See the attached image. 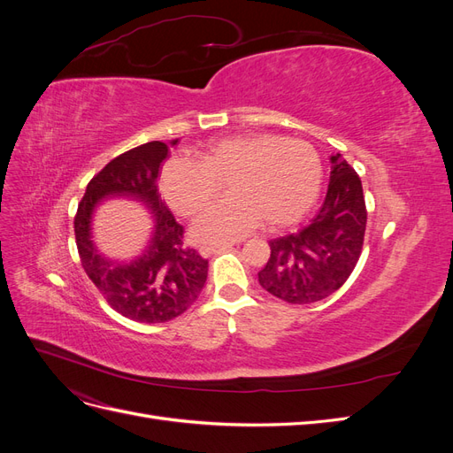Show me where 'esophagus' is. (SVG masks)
Segmentation results:
<instances>
[{"instance_id": "1", "label": "esophagus", "mask_w": 453, "mask_h": 453, "mask_svg": "<svg viewBox=\"0 0 453 453\" xmlns=\"http://www.w3.org/2000/svg\"><path fill=\"white\" fill-rule=\"evenodd\" d=\"M228 248H232V243H226V242H223V243H210V245H202V248H200V255H202V257H210V255H213V253L225 251V250H228Z\"/></svg>"}]
</instances>
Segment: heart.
<instances>
[{
    "label": "heart",
    "instance_id": "heart-1",
    "mask_svg": "<svg viewBox=\"0 0 453 453\" xmlns=\"http://www.w3.org/2000/svg\"><path fill=\"white\" fill-rule=\"evenodd\" d=\"M226 181L228 198L205 210L193 226L198 242L236 240L260 223L270 230L298 223L319 196L323 164L311 143L273 134L230 135L172 158L160 172L170 208L195 217Z\"/></svg>",
    "mask_w": 453,
    "mask_h": 453
}]
</instances>
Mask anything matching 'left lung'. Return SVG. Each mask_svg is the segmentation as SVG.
<instances>
[{
  "mask_svg": "<svg viewBox=\"0 0 453 453\" xmlns=\"http://www.w3.org/2000/svg\"><path fill=\"white\" fill-rule=\"evenodd\" d=\"M366 228L359 175L340 153L331 155V180L319 213L296 234L270 242L258 283L289 304L331 296L357 265Z\"/></svg>",
  "mask_w": 453,
  "mask_h": 453,
  "instance_id": "obj_1",
  "label": "left lung"
}]
</instances>
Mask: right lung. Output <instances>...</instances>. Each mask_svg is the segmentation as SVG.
<instances>
[{"label":"right lung","mask_w":453,"mask_h":453,"mask_svg":"<svg viewBox=\"0 0 453 453\" xmlns=\"http://www.w3.org/2000/svg\"><path fill=\"white\" fill-rule=\"evenodd\" d=\"M166 157L168 145L162 142L119 155L92 177L75 215L77 250L87 276L109 306L138 323H166L181 315L193 306L208 278V260L185 248L183 226L158 195V170ZM111 197L140 201L154 217L146 248L130 261L105 257L93 242V213Z\"/></svg>","instance_id":"obj_1"}]
</instances>
